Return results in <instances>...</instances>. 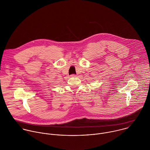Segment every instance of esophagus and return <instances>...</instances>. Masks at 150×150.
<instances>
[{
	"mask_svg": "<svg viewBox=\"0 0 150 150\" xmlns=\"http://www.w3.org/2000/svg\"><path fill=\"white\" fill-rule=\"evenodd\" d=\"M71 77H76V75H75V74H72V75H71Z\"/></svg>",
	"mask_w": 150,
	"mask_h": 150,
	"instance_id": "obj_1",
	"label": "esophagus"
}]
</instances>
